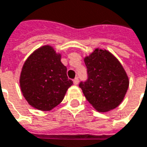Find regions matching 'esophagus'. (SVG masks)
<instances>
[{"mask_svg":"<svg viewBox=\"0 0 147 147\" xmlns=\"http://www.w3.org/2000/svg\"><path fill=\"white\" fill-rule=\"evenodd\" d=\"M78 82H79V79H78V77H76V78L73 80V83L75 84V85H77V84H78Z\"/></svg>","mask_w":147,"mask_h":147,"instance_id":"esophagus-1","label":"esophagus"}]
</instances>
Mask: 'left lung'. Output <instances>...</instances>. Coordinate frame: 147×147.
<instances>
[{
	"instance_id": "left-lung-1",
	"label": "left lung",
	"mask_w": 147,
	"mask_h": 147,
	"mask_svg": "<svg viewBox=\"0 0 147 147\" xmlns=\"http://www.w3.org/2000/svg\"><path fill=\"white\" fill-rule=\"evenodd\" d=\"M88 69L87 82H81L84 96L99 112L117 108L129 88V76L119 60L109 51L95 48L84 58Z\"/></svg>"
}]
</instances>
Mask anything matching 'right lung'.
<instances>
[{
	"label": "right lung",
	"instance_id": "right-lung-1",
	"mask_svg": "<svg viewBox=\"0 0 147 147\" xmlns=\"http://www.w3.org/2000/svg\"><path fill=\"white\" fill-rule=\"evenodd\" d=\"M61 62V53L45 45L35 50L25 60L19 77L23 96L39 111H51L62 102L73 84Z\"/></svg>",
	"mask_w": 147,
	"mask_h": 147
}]
</instances>
